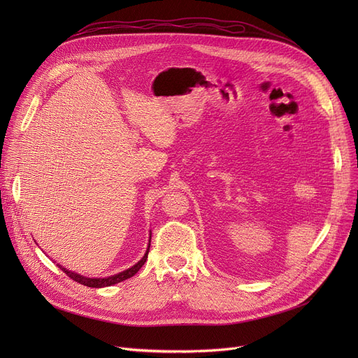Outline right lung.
<instances>
[{
    "instance_id": "1",
    "label": "right lung",
    "mask_w": 358,
    "mask_h": 358,
    "mask_svg": "<svg viewBox=\"0 0 358 358\" xmlns=\"http://www.w3.org/2000/svg\"><path fill=\"white\" fill-rule=\"evenodd\" d=\"M149 247H150V234H149V243H148L146 252L143 254V257L136 262L135 266H131L130 268H127V270H124V271H122V273H117V274H115V275H108V277H103V278L85 277V275H81V274L75 273V271L66 270V268L62 267L61 264H56V266H58L69 278H72L73 281H77V283H80V285H84V286H87V287H96V289L108 287V286L120 283V281H123V280H127V278H130V277H134V275L141 270V267L145 264V261H146V258H148V252H149Z\"/></svg>"
}]
</instances>
